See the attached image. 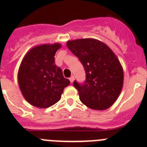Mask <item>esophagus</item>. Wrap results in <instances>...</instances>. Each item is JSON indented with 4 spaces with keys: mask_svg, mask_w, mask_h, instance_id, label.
Returning a JSON list of instances; mask_svg holds the SVG:
<instances>
[{
    "mask_svg": "<svg viewBox=\"0 0 147 147\" xmlns=\"http://www.w3.org/2000/svg\"><path fill=\"white\" fill-rule=\"evenodd\" d=\"M69 80H70V82H71V83L74 82V76H71V77L69 78Z\"/></svg>",
    "mask_w": 147,
    "mask_h": 147,
    "instance_id": "obj_1",
    "label": "esophagus"
}]
</instances>
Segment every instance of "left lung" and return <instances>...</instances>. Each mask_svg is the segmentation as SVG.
Listing matches in <instances>:
<instances>
[{"label": "left lung", "instance_id": "left-lung-1", "mask_svg": "<svg viewBox=\"0 0 147 147\" xmlns=\"http://www.w3.org/2000/svg\"><path fill=\"white\" fill-rule=\"evenodd\" d=\"M67 47L85 70L84 82H74L82 103L92 109H109L123 85V69L117 56L106 44L93 38L68 41Z\"/></svg>", "mask_w": 147, "mask_h": 147}]
</instances>
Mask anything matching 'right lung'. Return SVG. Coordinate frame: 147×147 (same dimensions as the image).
<instances>
[{
  "instance_id": "right-lung-1",
  "label": "right lung",
  "mask_w": 147,
  "mask_h": 147,
  "mask_svg": "<svg viewBox=\"0 0 147 147\" xmlns=\"http://www.w3.org/2000/svg\"><path fill=\"white\" fill-rule=\"evenodd\" d=\"M60 44L33 47L25 55L18 71V83L25 100L38 108H48L61 98L70 81L55 63Z\"/></svg>"
}]
</instances>
